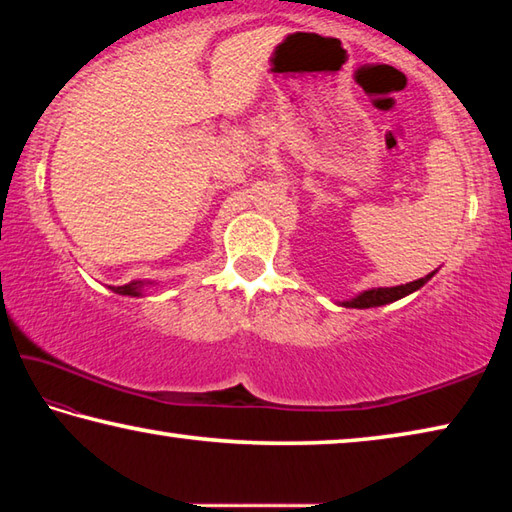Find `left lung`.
<instances>
[{
    "mask_svg": "<svg viewBox=\"0 0 512 512\" xmlns=\"http://www.w3.org/2000/svg\"><path fill=\"white\" fill-rule=\"evenodd\" d=\"M433 275H436V271L420 277V280H415V282L400 284V287H372V289L357 293V296L350 298V300H341L339 305L348 307V309H370V307L391 305V302L411 296L413 291H418L420 287H424V284H427Z\"/></svg>",
    "mask_w": 512,
    "mask_h": 512,
    "instance_id": "left-lung-1",
    "label": "left lung"
}]
</instances>
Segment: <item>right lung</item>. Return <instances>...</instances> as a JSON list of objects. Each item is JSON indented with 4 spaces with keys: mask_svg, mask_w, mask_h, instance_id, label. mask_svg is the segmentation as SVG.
Listing matches in <instances>:
<instances>
[{
    "mask_svg": "<svg viewBox=\"0 0 512 512\" xmlns=\"http://www.w3.org/2000/svg\"><path fill=\"white\" fill-rule=\"evenodd\" d=\"M151 287H158V282L153 280H133L124 284V287H110L115 293H119V296H131V298H142L149 293Z\"/></svg>",
    "mask_w": 512,
    "mask_h": 512,
    "instance_id": "add662e5",
    "label": "right lung"
}]
</instances>
